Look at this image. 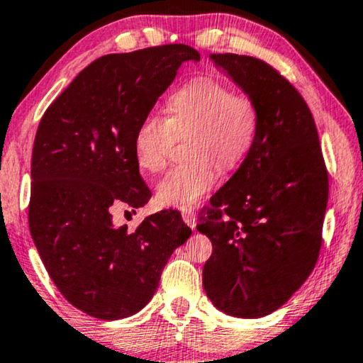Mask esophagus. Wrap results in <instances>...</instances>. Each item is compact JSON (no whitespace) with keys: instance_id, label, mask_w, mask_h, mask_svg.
Here are the masks:
<instances>
[{"instance_id":"esophagus-1","label":"esophagus","mask_w":363,"mask_h":363,"mask_svg":"<svg viewBox=\"0 0 363 363\" xmlns=\"http://www.w3.org/2000/svg\"><path fill=\"white\" fill-rule=\"evenodd\" d=\"M182 218H183V221H185L186 225L191 228V230H195V220H196V213L195 211H193V210H183Z\"/></svg>"}]
</instances>
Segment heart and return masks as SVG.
Masks as SVG:
<instances>
[{
	"label": "heart",
	"instance_id": "obj_1",
	"mask_svg": "<svg viewBox=\"0 0 363 363\" xmlns=\"http://www.w3.org/2000/svg\"><path fill=\"white\" fill-rule=\"evenodd\" d=\"M165 118L147 116L133 137V153L143 172L165 168L175 138H186L190 162L173 167L157 183L163 206L191 208L211 190L218 165L231 170L252 150L259 135L261 112L251 97L235 94L215 77H195L178 86L163 104Z\"/></svg>",
	"mask_w": 363,
	"mask_h": 363
}]
</instances>
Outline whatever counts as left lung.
<instances>
[{
    "instance_id": "obj_1",
    "label": "left lung",
    "mask_w": 363,
    "mask_h": 363,
    "mask_svg": "<svg viewBox=\"0 0 363 363\" xmlns=\"http://www.w3.org/2000/svg\"><path fill=\"white\" fill-rule=\"evenodd\" d=\"M257 104L261 128L196 230L210 238L203 287L221 312L264 317L304 284L322 245L329 178L314 117L294 86L261 59L210 54Z\"/></svg>"
}]
</instances>
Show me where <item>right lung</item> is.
<instances>
[{"instance_id":"right-lung-1","label":"right lung","mask_w":363,"mask_h":363,"mask_svg":"<svg viewBox=\"0 0 363 363\" xmlns=\"http://www.w3.org/2000/svg\"><path fill=\"white\" fill-rule=\"evenodd\" d=\"M196 61L186 44L107 54L79 72L39 122L29 231L61 294L96 319L143 309L172 252L191 235L177 210L145 218L132 233L113 225L112 211L150 200L133 137L182 64Z\"/></svg>"}]
</instances>
